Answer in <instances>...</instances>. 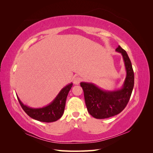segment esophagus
I'll list each match as a JSON object with an SVG mask.
<instances>
[{
	"label": "esophagus",
	"instance_id": "34e87169",
	"mask_svg": "<svg viewBox=\"0 0 153 153\" xmlns=\"http://www.w3.org/2000/svg\"><path fill=\"white\" fill-rule=\"evenodd\" d=\"M73 84L75 85H78L80 83L81 80H80V78H79L78 76H75L73 78Z\"/></svg>",
	"mask_w": 153,
	"mask_h": 153
}]
</instances>
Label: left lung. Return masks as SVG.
<instances>
[{
  "instance_id": "obj_1",
  "label": "left lung",
  "mask_w": 153,
  "mask_h": 153,
  "mask_svg": "<svg viewBox=\"0 0 153 153\" xmlns=\"http://www.w3.org/2000/svg\"><path fill=\"white\" fill-rule=\"evenodd\" d=\"M115 50L121 53L126 71V76L121 89L105 91L93 83H80L87 111L96 119L108 118L121 112L127 105L132 93L134 73L131 61L126 51L119 45Z\"/></svg>"
}]
</instances>
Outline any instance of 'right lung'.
I'll use <instances>...</instances> for the list:
<instances>
[{"label":"right lung","instance_id":"obj_1","mask_svg":"<svg viewBox=\"0 0 153 153\" xmlns=\"http://www.w3.org/2000/svg\"><path fill=\"white\" fill-rule=\"evenodd\" d=\"M72 86L73 83H71L62 88L52 102L42 108L29 107L23 103L16 96L22 108L29 117L41 122L51 123L57 121L62 117L65 108L67 96Z\"/></svg>","mask_w":153,"mask_h":153}]
</instances>
